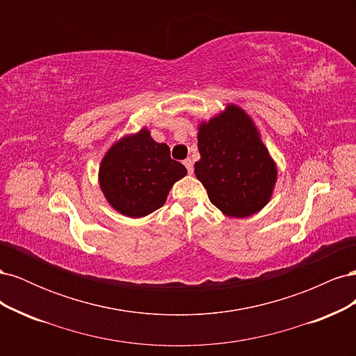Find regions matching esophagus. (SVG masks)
<instances>
[{"instance_id":"esophagus-1","label":"esophagus","mask_w":356,"mask_h":356,"mask_svg":"<svg viewBox=\"0 0 356 356\" xmlns=\"http://www.w3.org/2000/svg\"><path fill=\"white\" fill-rule=\"evenodd\" d=\"M184 165H186V168L188 170V174H193V161H191V159H186L184 160Z\"/></svg>"}]
</instances>
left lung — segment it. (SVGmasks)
<instances>
[{"label":"left lung","instance_id":"8db88e82","mask_svg":"<svg viewBox=\"0 0 356 356\" xmlns=\"http://www.w3.org/2000/svg\"><path fill=\"white\" fill-rule=\"evenodd\" d=\"M197 147L196 178L224 215L245 218L266 207L273 195L277 168L250 114L229 104L199 124Z\"/></svg>","mask_w":356,"mask_h":356}]
</instances>
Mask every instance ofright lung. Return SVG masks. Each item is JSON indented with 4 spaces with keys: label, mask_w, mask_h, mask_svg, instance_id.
<instances>
[{
    "label": "right lung",
    "mask_w": 356,
    "mask_h": 356,
    "mask_svg": "<svg viewBox=\"0 0 356 356\" xmlns=\"http://www.w3.org/2000/svg\"><path fill=\"white\" fill-rule=\"evenodd\" d=\"M187 175L169 147L156 143L147 127L115 141L99 165V186L111 208L141 218L165 204L169 190Z\"/></svg>",
    "instance_id": "1"
}]
</instances>
